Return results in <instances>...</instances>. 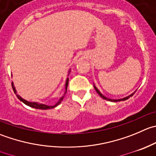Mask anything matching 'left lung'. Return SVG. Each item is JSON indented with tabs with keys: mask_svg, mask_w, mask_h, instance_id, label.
<instances>
[{
	"mask_svg": "<svg viewBox=\"0 0 156 156\" xmlns=\"http://www.w3.org/2000/svg\"><path fill=\"white\" fill-rule=\"evenodd\" d=\"M94 89H95V90H96L97 91V93L98 94L100 95V96L101 97V98H103V99H104V100H107V101H112V102H117V101H126V100H127V99H129V98H130V97H132L133 95V94L135 93V92H133V93H132L131 94H129V96H127V97H125V98H120V99H110V98H107V97H105L104 96V94H102L101 93V91H100L99 90H98V87H96V86L94 85Z\"/></svg>",
	"mask_w": 156,
	"mask_h": 156,
	"instance_id": "left-lung-1",
	"label": "left lung"
}]
</instances>
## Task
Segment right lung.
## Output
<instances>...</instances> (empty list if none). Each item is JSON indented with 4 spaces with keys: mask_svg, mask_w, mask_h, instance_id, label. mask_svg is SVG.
I'll return each instance as SVG.
<instances>
[{
    "mask_svg": "<svg viewBox=\"0 0 156 156\" xmlns=\"http://www.w3.org/2000/svg\"><path fill=\"white\" fill-rule=\"evenodd\" d=\"M70 72H71V69H69V74H68V76L69 75V73H70ZM68 84H69V78H66V85H65V92H64V94H63L61 98H60L58 100V101H57V102L55 103V104H53V105H47V104H41V103H39V102H33V101H27V100L23 99V98H21V97L20 96L19 94H17V92H16V88H15L14 84H13V82L12 81V87H13V91H14L15 94L16 95V97H17L18 99H19L20 101H22V102L23 103V104H25L26 105L29 106V107H33V108H35V109H40V110H48V109H52V108H54V107H57V106H58V104H59L60 103L62 102V101L63 98H64L65 95H66V91H67Z\"/></svg>",
    "mask_w": 156,
    "mask_h": 156,
    "instance_id": "obj_1",
    "label": "right lung"
}]
</instances>
